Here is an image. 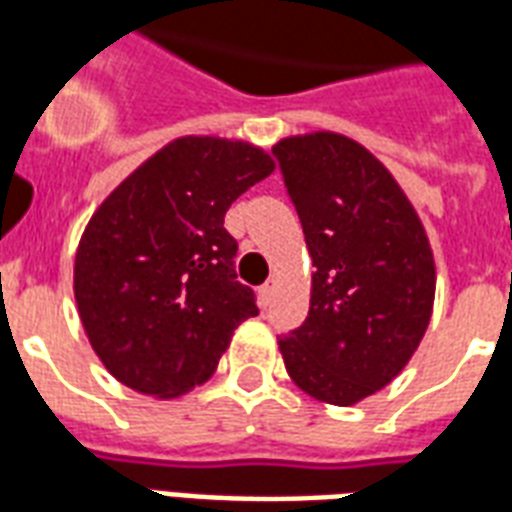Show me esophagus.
I'll use <instances>...</instances> for the list:
<instances>
[{"mask_svg":"<svg viewBox=\"0 0 512 512\" xmlns=\"http://www.w3.org/2000/svg\"><path fill=\"white\" fill-rule=\"evenodd\" d=\"M275 285H277L275 277H272V280H267V283L261 285V288H259L261 304H269V301H272V296H275Z\"/></svg>","mask_w":512,"mask_h":512,"instance_id":"obj_1","label":"esophagus"}]
</instances>
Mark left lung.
<instances>
[{
  "instance_id": "left-lung-1",
  "label": "left lung",
  "mask_w": 512,
  "mask_h": 512,
  "mask_svg": "<svg viewBox=\"0 0 512 512\" xmlns=\"http://www.w3.org/2000/svg\"><path fill=\"white\" fill-rule=\"evenodd\" d=\"M272 154L315 267L310 315L277 339L285 371L315 400L352 406L417 352L433 315V248L398 181L358 141L318 130Z\"/></svg>"
}]
</instances>
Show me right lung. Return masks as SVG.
Segmentation results:
<instances>
[{"label": "right lung", "mask_w": 512, "mask_h": 512, "mask_svg": "<svg viewBox=\"0 0 512 512\" xmlns=\"http://www.w3.org/2000/svg\"><path fill=\"white\" fill-rule=\"evenodd\" d=\"M275 170L264 149L184 136L141 162L87 221L74 299L90 347L125 387L178 398L211 379L243 320L229 205Z\"/></svg>", "instance_id": "add662e5"}]
</instances>
